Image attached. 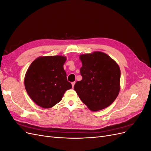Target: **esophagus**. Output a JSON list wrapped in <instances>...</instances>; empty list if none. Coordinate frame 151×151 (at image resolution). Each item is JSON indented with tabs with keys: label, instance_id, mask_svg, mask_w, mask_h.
I'll use <instances>...</instances> for the list:
<instances>
[{
	"label": "esophagus",
	"instance_id": "34e87169",
	"mask_svg": "<svg viewBox=\"0 0 151 151\" xmlns=\"http://www.w3.org/2000/svg\"><path fill=\"white\" fill-rule=\"evenodd\" d=\"M75 83H76V82H72V88H74V85H75Z\"/></svg>",
	"mask_w": 151,
	"mask_h": 151
}]
</instances>
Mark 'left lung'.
<instances>
[{"label": "left lung", "instance_id": "8db88e82", "mask_svg": "<svg viewBox=\"0 0 151 151\" xmlns=\"http://www.w3.org/2000/svg\"><path fill=\"white\" fill-rule=\"evenodd\" d=\"M83 79L74 85L81 100L90 110L107 108L117 98L120 89V69L117 63L101 52L80 55Z\"/></svg>", "mask_w": 151, "mask_h": 151}]
</instances>
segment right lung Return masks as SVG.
I'll return each instance as SVG.
<instances>
[{"instance_id":"add662e5","label":"right lung","mask_w":151,"mask_h":151,"mask_svg":"<svg viewBox=\"0 0 151 151\" xmlns=\"http://www.w3.org/2000/svg\"><path fill=\"white\" fill-rule=\"evenodd\" d=\"M66 57H40L31 63L24 77V86L30 98L39 106L50 108L60 102L72 88L63 68Z\"/></svg>"}]
</instances>
